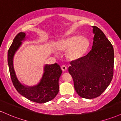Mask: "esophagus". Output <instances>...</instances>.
Here are the masks:
<instances>
[{
    "mask_svg": "<svg viewBox=\"0 0 121 121\" xmlns=\"http://www.w3.org/2000/svg\"><path fill=\"white\" fill-rule=\"evenodd\" d=\"M61 68L62 71H65V70H66V69H67V67H66V66H65V65H62L61 66Z\"/></svg>",
    "mask_w": 121,
    "mask_h": 121,
    "instance_id": "34e87169",
    "label": "esophagus"
}]
</instances>
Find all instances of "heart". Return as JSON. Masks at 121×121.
Here are the masks:
<instances>
[{"mask_svg": "<svg viewBox=\"0 0 121 121\" xmlns=\"http://www.w3.org/2000/svg\"><path fill=\"white\" fill-rule=\"evenodd\" d=\"M89 42L86 38L81 36H73L62 40L60 43L59 49L68 52V57L71 60H77L81 57L86 52Z\"/></svg>", "mask_w": 121, "mask_h": 121, "instance_id": "b5f03b06", "label": "heart"}]
</instances>
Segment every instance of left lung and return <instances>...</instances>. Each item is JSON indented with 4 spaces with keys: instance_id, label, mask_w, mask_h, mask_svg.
<instances>
[{
    "instance_id": "left-lung-1",
    "label": "left lung",
    "mask_w": 121,
    "mask_h": 121,
    "mask_svg": "<svg viewBox=\"0 0 121 121\" xmlns=\"http://www.w3.org/2000/svg\"><path fill=\"white\" fill-rule=\"evenodd\" d=\"M92 27L94 36L91 50L86 56L72 61L68 68L75 91L87 99L99 96L110 84L114 73L113 45L99 28Z\"/></svg>"
}]
</instances>
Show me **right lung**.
Returning <instances> with one entry per match:
<instances>
[{
  "label": "right lung",
  "instance_id": "right-lung-1",
  "mask_svg": "<svg viewBox=\"0 0 121 121\" xmlns=\"http://www.w3.org/2000/svg\"><path fill=\"white\" fill-rule=\"evenodd\" d=\"M26 34L20 32L16 35L8 51V64L11 78L15 89L21 95L29 100L43 104L53 99L59 91V80L62 70L57 64L46 65L44 73L40 83L35 86H26L18 81L13 66V57L15 53L24 40Z\"/></svg>",
  "mask_w": 121,
  "mask_h": 121
}]
</instances>
